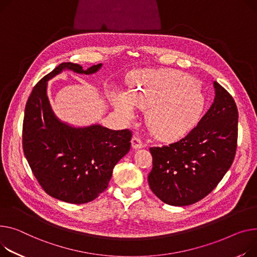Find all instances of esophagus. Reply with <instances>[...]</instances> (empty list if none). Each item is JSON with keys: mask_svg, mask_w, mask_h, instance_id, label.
<instances>
[{"mask_svg": "<svg viewBox=\"0 0 257 257\" xmlns=\"http://www.w3.org/2000/svg\"><path fill=\"white\" fill-rule=\"evenodd\" d=\"M131 145H132V148H133L134 150H139V149L144 148V144H143L142 140H141L140 138H136V136H134V138L132 139Z\"/></svg>", "mask_w": 257, "mask_h": 257, "instance_id": "34e87169", "label": "esophagus"}]
</instances>
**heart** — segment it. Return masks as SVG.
I'll return each mask as SVG.
<instances>
[{"label": "heart", "instance_id": "obj_1", "mask_svg": "<svg viewBox=\"0 0 257 257\" xmlns=\"http://www.w3.org/2000/svg\"><path fill=\"white\" fill-rule=\"evenodd\" d=\"M131 93L117 94L112 102L126 121H133L135 106L149 110L147 123L161 141H178L191 132L206 111V97L197 80L181 71L144 70L131 78Z\"/></svg>", "mask_w": 257, "mask_h": 257}]
</instances>
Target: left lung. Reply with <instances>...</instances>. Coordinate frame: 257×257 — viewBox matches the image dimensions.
<instances>
[{
	"instance_id": "obj_1",
	"label": "left lung",
	"mask_w": 257,
	"mask_h": 257,
	"mask_svg": "<svg viewBox=\"0 0 257 257\" xmlns=\"http://www.w3.org/2000/svg\"><path fill=\"white\" fill-rule=\"evenodd\" d=\"M213 85L214 102L198 125L175 144L150 149V188L170 206H189L207 196L233 162L237 108L224 88L217 81Z\"/></svg>"
}]
</instances>
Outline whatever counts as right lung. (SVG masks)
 <instances>
[{
  "mask_svg": "<svg viewBox=\"0 0 257 257\" xmlns=\"http://www.w3.org/2000/svg\"><path fill=\"white\" fill-rule=\"evenodd\" d=\"M102 64L82 69L62 63L34 87L25 109L23 148L32 172L43 190L59 200L81 204L94 200L110 181L114 165L129 152V130L100 124L77 127L55 114L47 97V82L65 70L94 74Z\"/></svg>",
  "mask_w": 257,
  "mask_h": 257,
  "instance_id": "right-lung-1",
  "label": "right lung"
}]
</instances>
